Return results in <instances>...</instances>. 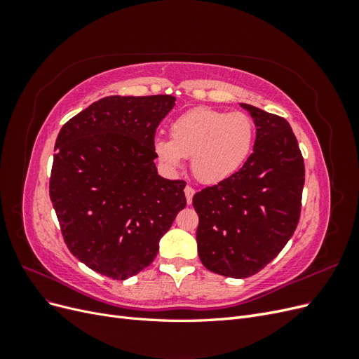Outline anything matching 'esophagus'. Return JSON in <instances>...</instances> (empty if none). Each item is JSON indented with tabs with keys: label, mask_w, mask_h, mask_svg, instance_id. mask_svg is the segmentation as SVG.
<instances>
[{
	"label": "esophagus",
	"mask_w": 359,
	"mask_h": 359,
	"mask_svg": "<svg viewBox=\"0 0 359 359\" xmlns=\"http://www.w3.org/2000/svg\"><path fill=\"white\" fill-rule=\"evenodd\" d=\"M184 193H186L187 202H189V203H191V199H193V196H194V189H193V187H190V186H187L186 189H184Z\"/></svg>",
	"instance_id": "1"
}]
</instances>
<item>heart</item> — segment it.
<instances>
[{
	"mask_svg": "<svg viewBox=\"0 0 359 359\" xmlns=\"http://www.w3.org/2000/svg\"><path fill=\"white\" fill-rule=\"evenodd\" d=\"M256 137L252 116L212 107H193L173 119L170 139L160 137L154 149L161 163L180 169L191 158L193 175L203 184H219L240 170Z\"/></svg>",
	"mask_w": 359,
	"mask_h": 359,
	"instance_id": "heart-1",
	"label": "heart"
}]
</instances>
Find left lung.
<instances>
[{
    "instance_id": "left-lung-1",
    "label": "left lung",
    "mask_w": 359,
    "mask_h": 359,
    "mask_svg": "<svg viewBox=\"0 0 359 359\" xmlns=\"http://www.w3.org/2000/svg\"><path fill=\"white\" fill-rule=\"evenodd\" d=\"M241 106L256 124L253 153L231 178L193 196L202 264L232 278L255 276L283 250L299 222L306 181L298 140L286 119Z\"/></svg>"
}]
</instances>
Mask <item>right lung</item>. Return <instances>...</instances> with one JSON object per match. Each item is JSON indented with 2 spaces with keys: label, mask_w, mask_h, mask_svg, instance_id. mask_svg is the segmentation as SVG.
I'll use <instances>...</instances> for the list:
<instances>
[{
  "label": "right lung",
  "mask_w": 359,
  "mask_h": 359,
  "mask_svg": "<svg viewBox=\"0 0 359 359\" xmlns=\"http://www.w3.org/2000/svg\"><path fill=\"white\" fill-rule=\"evenodd\" d=\"M173 106L169 94L111 95L60 130L50 201L64 243L95 273H140L187 203L186 181L161 178L154 165L156 130Z\"/></svg>",
  "instance_id": "1"
}]
</instances>
